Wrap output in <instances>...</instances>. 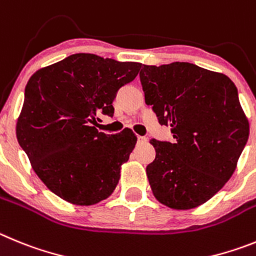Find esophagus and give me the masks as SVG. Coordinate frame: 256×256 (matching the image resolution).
Returning <instances> with one entry per match:
<instances>
[{"label": "esophagus", "instance_id": "obj_1", "mask_svg": "<svg viewBox=\"0 0 256 256\" xmlns=\"http://www.w3.org/2000/svg\"><path fill=\"white\" fill-rule=\"evenodd\" d=\"M146 140H148V139H146L145 136H138V142H145Z\"/></svg>", "mask_w": 256, "mask_h": 256}]
</instances>
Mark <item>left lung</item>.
<instances>
[{
    "label": "left lung",
    "instance_id": "obj_1",
    "mask_svg": "<svg viewBox=\"0 0 256 256\" xmlns=\"http://www.w3.org/2000/svg\"><path fill=\"white\" fill-rule=\"evenodd\" d=\"M145 103L172 142L152 139L156 160L146 176L158 202L174 209L202 206L230 180L248 139L236 85L188 62L142 65Z\"/></svg>",
    "mask_w": 256,
    "mask_h": 256
}]
</instances>
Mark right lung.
I'll list each match as a JSON object with an SVG mask.
<instances>
[{
  "mask_svg": "<svg viewBox=\"0 0 256 256\" xmlns=\"http://www.w3.org/2000/svg\"><path fill=\"white\" fill-rule=\"evenodd\" d=\"M142 64L76 54L36 71L25 86L16 136L38 177L76 206L107 199L136 144L130 130L98 132L100 114L114 116L117 90Z\"/></svg>",
  "mask_w": 256,
  "mask_h": 256,
  "instance_id": "add662e5",
  "label": "right lung"
}]
</instances>
